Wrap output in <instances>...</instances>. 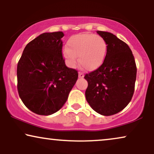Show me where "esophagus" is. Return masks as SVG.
<instances>
[{
  "label": "esophagus",
  "mask_w": 154,
  "mask_h": 154,
  "mask_svg": "<svg viewBox=\"0 0 154 154\" xmlns=\"http://www.w3.org/2000/svg\"><path fill=\"white\" fill-rule=\"evenodd\" d=\"M79 77L80 78V79H83V78H84V74H83V73L79 72Z\"/></svg>",
  "instance_id": "1"
}]
</instances>
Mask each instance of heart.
Segmentation results:
<instances>
[{"mask_svg": "<svg viewBox=\"0 0 154 154\" xmlns=\"http://www.w3.org/2000/svg\"><path fill=\"white\" fill-rule=\"evenodd\" d=\"M107 52V43L103 38L85 33L72 35L67 41V48L63 50V56L71 68L79 64L87 71H94L102 66Z\"/></svg>", "mask_w": 154, "mask_h": 154, "instance_id": "heart-1", "label": "heart"}]
</instances>
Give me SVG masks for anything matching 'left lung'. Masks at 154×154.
Returning a JSON list of instances; mask_svg holds the SVG:
<instances>
[{
	"label": "left lung",
	"mask_w": 154,
	"mask_h": 154,
	"mask_svg": "<svg viewBox=\"0 0 154 154\" xmlns=\"http://www.w3.org/2000/svg\"><path fill=\"white\" fill-rule=\"evenodd\" d=\"M107 43L104 62L100 68L86 73V100L96 112L111 116L125 109L134 91L137 66L132 52L125 42L113 33L98 31Z\"/></svg>",
	"instance_id": "8db88e82"
}]
</instances>
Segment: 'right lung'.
Wrapping results in <instances>:
<instances>
[{"instance_id": "obj_1", "label": "right lung", "mask_w": 154, "mask_h": 154, "mask_svg": "<svg viewBox=\"0 0 154 154\" xmlns=\"http://www.w3.org/2000/svg\"><path fill=\"white\" fill-rule=\"evenodd\" d=\"M64 35L62 31L42 33L27 44L18 62L19 95L36 114L60 110L78 79V71L67 67L63 58Z\"/></svg>"}]
</instances>
